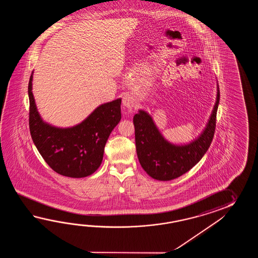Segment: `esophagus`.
<instances>
[{
  "instance_id": "1",
  "label": "esophagus",
  "mask_w": 258,
  "mask_h": 258,
  "mask_svg": "<svg viewBox=\"0 0 258 258\" xmlns=\"http://www.w3.org/2000/svg\"><path fill=\"white\" fill-rule=\"evenodd\" d=\"M122 104L123 106H125L126 108L132 109L135 105V99L132 97L131 95H125L123 98H122Z\"/></svg>"
}]
</instances>
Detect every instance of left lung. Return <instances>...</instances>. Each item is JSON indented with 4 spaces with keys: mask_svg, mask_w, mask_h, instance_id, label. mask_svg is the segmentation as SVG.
I'll use <instances>...</instances> for the list:
<instances>
[{
    "mask_svg": "<svg viewBox=\"0 0 258 258\" xmlns=\"http://www.w3.org/2000/svg\"><path fill=\"white\" fill-rule=\"evenodd\" d=\"M219 89L207 127L195 141L175 146L165 140L152 118L144 110L134 116L136 147L139 162L148 175L159 181H170L191 170L208 151L214 137Z\"/></svg>",
    "mask_w": 258,
    "mask_h": 258,
    "instance_id": "8db88e82",
    "label": "left lung"
}]
</instances>
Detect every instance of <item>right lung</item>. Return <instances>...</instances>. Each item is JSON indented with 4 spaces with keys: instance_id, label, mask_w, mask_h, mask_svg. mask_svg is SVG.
I'll use <instances>...</instances> for the list:
<instances>
[{
    "instance_id": "1",
    "label": "right lung",
    "mask_w": 258,
    "mask_h": 258,
    "mask_svg": "<svg viewBox=\"0 0 258 258\" xmlns=\"http://www.w3.org/2000/svg\"><path fill=\"white\" fill-rule=\"evenodd\" d=\"M31 74L28 83L29 131L46 163L60 175H91L102 162L110 133L121 118V99L100 105L80 124L57 128L44 122L35 104Z\"/></svg>"
}]
</instances>
